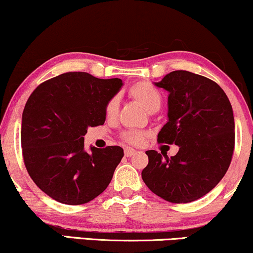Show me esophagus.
I'll return each instance as SVG.
<instances>
[{"mask_svg":"<svg viewBox=\"0 0 253 253\" xmlns=\"http://www.w3.org/2000/svg\"><path fill=\"white\" fill-rule=\"evenodd\" d=\"M136 150L135 149H132V148H126L124 149V155L126 156V157H131V156H133L136 154Z\"/></svg>","mask_w":253,"mask_h":253,"instance_id":"1","label":"esophagus"}]
</instances>
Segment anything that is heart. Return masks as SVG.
Listing matches in <instances>:
<instances>
[{
	"instance_id": "heart-1",
	"label": "heart",
	"mask_w": 253,
	"mask_h": 253,
	"mask_svg": "<svg viewBox=\"0 0 253 253\" xmlns=\"http://www.w3.org/2000/svg\"><path fill=\"white\" fill-rule=\"evenodd\" d=\"M130 97L135 99L137 103L142 105L148 112H156L161 109L162 93L154 84L150 82H138L133 84L131 88L129 89ZM118 107H120V101L117 96H114L107 102L104 107V115L108 120H114L118 114ZM146 133L143 131H137V130H130L126 131L122 135L123 141L132 145H139L144 142Z\"/></svg>"
}]
</instances>
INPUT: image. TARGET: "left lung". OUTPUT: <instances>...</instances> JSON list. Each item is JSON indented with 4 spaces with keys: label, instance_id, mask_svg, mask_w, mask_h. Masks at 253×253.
Returning <instances> with one entry per match:
<instances>
[{
    "label": "left lung",
    "instance_id": "1",
    "mask_svg": "<svg viewBox=\"0 0 253 253\" xmlns=\"http://www.w3.org/2000/svg\"><path fill=\"white\" fill-rule=\"evenodd\" d=\"M156 85L169 91V121L157 142L176 144L179 150L170 158L146 151L149 163L142 178L165 201L193 202L220 182L231 163L235 150L231 103L216 82L186 70L172 71Z\"/></svg>",
    "mask_w": 253,
    "mask_h": 253
}]
</instances>
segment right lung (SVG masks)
<instances>
[{"mask_svg": "<svg viewBox=\"0 0 253 253\" xmlns=\"http://www.w3.org/2000/svg\"><path fill=\"white\" fill-rule=\"evenodd\" d=\"M123 82L82 71L41 83L22 114L21 145L26 169L39 188L55 201L85 204L108 188L124 156L121 146L84 150L89 126H103L104 107Z\"/></svg>", "mask_w": 253, "mask_h": 253, "instance_id": "1", "label": "right lung"}]
</instances>
